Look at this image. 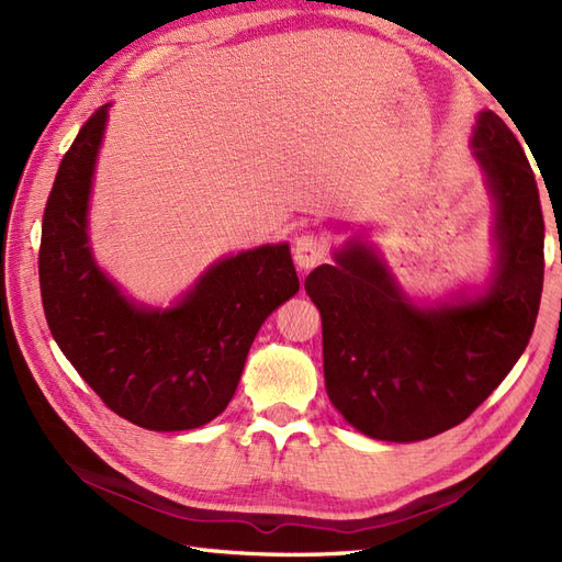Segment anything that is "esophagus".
Here are the masks:
<instances>
[{"mask_svg": "<svg viewBox=\"0 0 562 562\" xmlns=\"http://www.w3.org/2000/svg\"><path fill=\"white\" fill-rule=\"evenodd\" d=\"M328 256V244L318 234H302L294 241V262L300 270H312Z\"/></svg>", "mask_w": 562, "mask_h": 562, "instance_id": "esophagus-1", "label": "esophagus"}]
</instances>
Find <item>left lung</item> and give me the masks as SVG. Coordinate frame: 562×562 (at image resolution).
I'll return each mask as SVG.
<instances>
[{"mask_svg": "<svg viewBox=\"0 0 562 562\" xmlns=\"http://www.w3.org/2000/svg\"><path fill=\"white\" fill-rule=\"evenodd\" d=\"M473 157L495 202V270L479 294L415 304L360 238L304 288L324 324L330 403L362 435L420 441L463 423L527 350L543 290V212L519 139L475 117Z\"/></svg>", "mask_w": 562, "mask_h": 562, "instance_id": "left-lung-1", "label": "left lung"}]
</instances>
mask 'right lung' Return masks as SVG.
Returning <instances> with one entry per match:
<instances>
[{
	"label": "right lung",
	"instance_id": "obj_1",
	"mask_svg": "<svg viewBox=\"0 0 562 562\" xmlns=\"http://www.w3.org/2000/svg\"><path fill=\"white\" fill-rule=\"evenodd\" d=\"M105 121L109 105H101L83 123L45 205L38 274L47 326L113 413L154 432L195 429L229 405L258 328L300 292L290 244L212 262L169 308L127 300L89 244Z\"/></svg>",
	"mask_w": 562,
	"mask_h": 562
}]
</instances>
